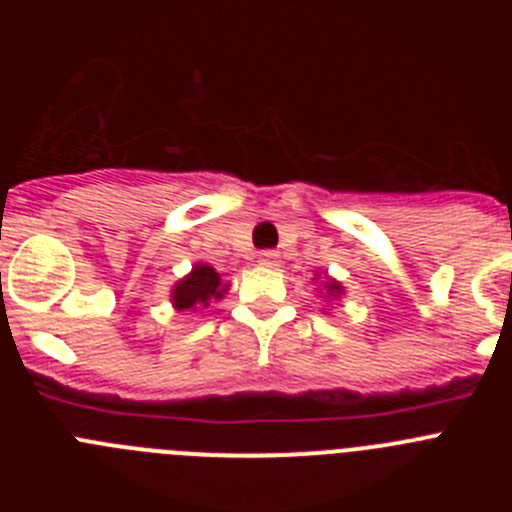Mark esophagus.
Segmentation results:
<instances>
[{
    "instance_id": "obj_1",
    "label": "esophagus",
    "mask_w": 512,
    "mask_h": 512,
    "mask_svg": "<svg viewBox=\"0 0 512 512\" xmlns=\"http://www.w3.org/2000/svg\"><path fill=\"white\" fill-rule=\"evenodd\" d=\"M259 264L261 266H277L279 264V253H274V251L259 253Z\"/></svg>"
}]
</instances>
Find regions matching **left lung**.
<instances>
[{"label": "left lung", "mask_w": 512, "mask_h": 512, "mask_svg": "<svg viewBox=\"0 0 512 512\" xmlns=\"http://www.w3.org/2000/svg\"><path fill=\"white\" fill-rule=\"evenodd\" d=\"M312 282H315V287H318V295H323L325 305H328V302L341 300V297L346 295V287H343V284L338 282V279L330 277L328 271H318V274L312 277Z\"/></svg>", "instance_id": "left-lung-1"}]
</instances>
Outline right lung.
I'll list each match as a JSON object with an SVG mask.
<instances>
[{
	"instance_id": "right-lung-1",
	"label": "right lung",
	"mask_w": 512,
	"mask_h": 512,
	"mask_svg": "<svg viewBox=\"0 0 512 512\" xmlns=\"http://www.w3.org/2000/svg\"><path fill=\"white\" fill-rule=\"evenodd\" d=\"M230 282H223L220 274L212 269L210 264H197L192 266L187 277H182L179 282L171 287V307L179 312L197 310V307H207L212 300L220 302L228 295Z\"/></svg>"
}]
</instances>
